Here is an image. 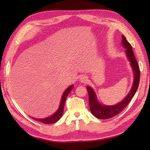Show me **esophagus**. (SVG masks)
<instances>
[{
  "label": "esophagus",
  "mask_w": 150,
  "mask_h": 150,
  "mask_svg": "<svg viewBox=\"0 0 150 150\" xmlns=\"http://www.w3.org/2000/svg\"><path fill=\"white\" fill-rule=\"evenodd\" d=\"M80 81L81 82H82V83H86L88 81V78L86 76L82 75V77H80Z\"/></svg>",
  "instance_id": "34e87169"
}]
</instances>
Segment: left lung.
I'll return each mask as SVG.
<instances>
[{
	"instance_id": "obj_1",
	"label": "left lung",
	"mask_w": 150,
	"mask_h": 150,
	"mask_svg": "<svg viewBox=\"0 0 150 150\" xmlns=\"http://www.w3.org/2000/svg\"><path fill=\"white\" fill-rule=\"evenodd\" d=\"M122 44L124 48L126 49V56L129 60L133 73L132 86L129 93L119 103L114 105H105L101 104L98 100L96 93L93 89L90 86H88L87 90L89 94V105L90 111L91 113L98 119H108L119 114L129 104L137 90L140 81V70L138 63L133 54L131 44L128 42L124 35H122Z\"/></svg>"
}]
</instances>
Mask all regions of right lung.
Returning a JSON list of instances; mask_svg holds the SVG:
<instances>
[{
	"label": "right lung",
	"instance_id": "right-lung-1",
	"mask_svg": "<svg viewBox=\"0 0 150 150\" xmlns=\"http://www.w3.org/2000/svg\"><path fill=\"white\" fill-rule=\"evenodd\" d=\"M73 88H74V86H73V84H72L71 86H69L68 88L66 89L62 95L61 100H60V103L58 109H57L55 112L53 114H52V115L46 118H42V119H39V118H34V117H32V119H33L34 120H35L37 121H39V122H42L44 124H53V123L56 122L57 121H58L62 116L63 111H64V103L66 100V98L68 97L69 93H70V91L73 90Z\"/></svg>",
	"mask_w": 150,
	"mask_h": 150
}]
</instances>
